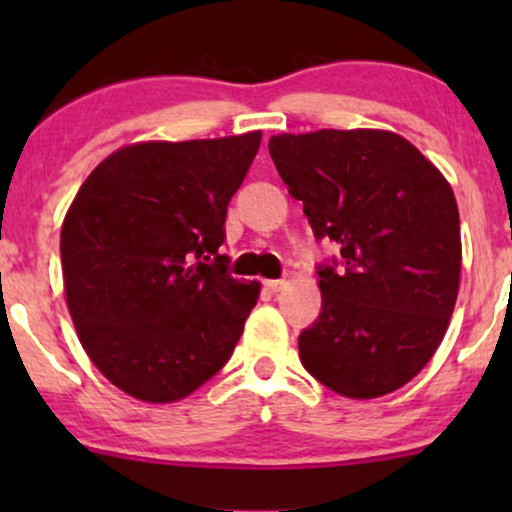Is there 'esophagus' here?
Returning <instances> with one entry per match:
<instances>
[{
    "mask_svg": "<svg viewBox=\"0 0 512 512\" xmlns=\"http://www.w3.org/2000/svg\"><path fill=\"white\" fill-rule=\"evenodd\" d=\"M286 284H289V281H286V279H272V281H264V286H267V289L272 291V293L284 291V289H286Z\"/></svg>",
    "mask_w": 512,
    "mask_h": 512,
    "instance_id": "34e87169",
    "label": "esophagus"
}]
</instances>
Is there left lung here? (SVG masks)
Returning <instances> with one entry per match:
<instances>
[{"instance_id":"8db88e82","label":"left lung","mask_w":512,"mask_h":512,"mask_svg":"<svg viewBox=\"0 0 512 512\" xmlns=\"http://www.w3.org/2000/svg\"><path fill=\"white\" fill-rule=\"evenodd\" d=\"M269 154L313 236L339 245L317 264L322 308L298 337L330 390L370 399L409 383L436 354L460 289V211L448 180L399 134H279Z\"/></svg>"}]
</instances>
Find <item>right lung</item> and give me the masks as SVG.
Masks as SVG:
<instances>
[{"instance_id":"add662e5","label":"right lung","mask_w":512,"mask_h":512,"mask_svg":"<svg viewBox=\"0 0 512 512\" xmlns=\"http://www.w3.org/2000/svg\"><path fill=\"white\" fill-rule=\"evenodd\" d=\"M262 134L149 142L88 175L62 223V272L79 342L110 383L175 402L226 366L260 284L233 279L228 202Z\"/></svg>"}]
</instances>
